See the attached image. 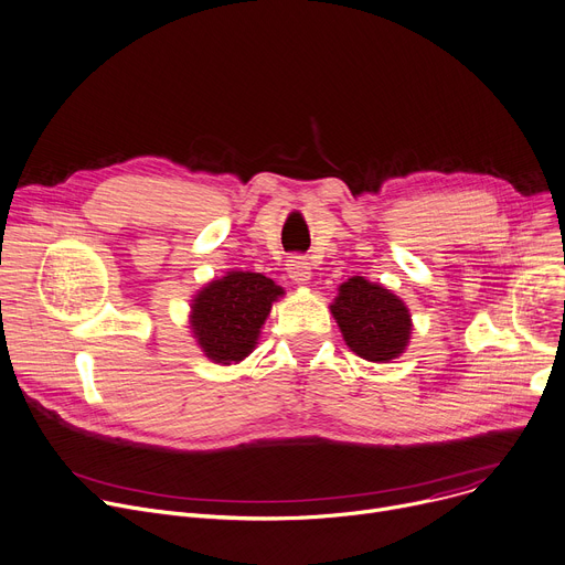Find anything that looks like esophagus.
Segmentation results:
<instances>
[{"label":"esophagus","mask_w":565,"mask_h":565,"mask_svg":"<svg viewBox=\"0 0 565 565\" xmlns=\"http://www.w3.org/2000/svg\"><path fill=\"white\" fill-rule=\"evenodd\" d=\"M286 273L295 284H307L311 279V263L305 256H290L286 263Z\"/></svg>","instance_id":"obj_1"}]
</instances>
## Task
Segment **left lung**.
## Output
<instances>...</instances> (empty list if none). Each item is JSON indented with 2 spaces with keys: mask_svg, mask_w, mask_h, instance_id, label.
Here are the masks:
<instances>
[{
  "mask_svg": "<svg viewBox=\"0 0 565 565\" xmlns=\"http://www.w3.org/2000/svg\"><path fill=\"white\" fill-rule=\"evenodd\" d=\"M329 309L348 348L365 361L388 363L408 345L411 313L397 295L380 284L352 277L338 288Z\"/></svg>",
  "mask_w": 565,
  "mask_h": 565,
  "instance_id": "left-lung-1",
  "label": "left lung"
}]
</instances>
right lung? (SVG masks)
Returning a JSON list of instances; mask_svg holds the SVG:
<instances>
[{
	"instance_id": "right-lung-1",
	"label": "right lung",
	"mask_w": 565,
	"mask_h": 565,
	"mask_svg": "<svg viewBox=\"0 0 565 565\" xmlns=\"http://www.w3.org/2000/svg\"><path fill=\"white\" fill-rule=\"evenodd\" d=\"M281 295L284 288L260 273L232 270L206 284L191 305V329L206 359L232 365L252 354Z\"/></svg>"
}]
</instances>
